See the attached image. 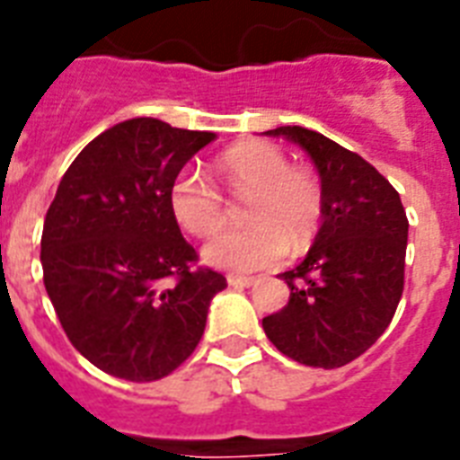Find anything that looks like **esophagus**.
I'll return each instance as SVG.
<instances>
[{
	"mask_svg": "<svg viewBox=\"0 0 460 460\" xmlns=\"http://www.w3.org/2000/svg\"><path fill=\"white\" fill-rule=\"evenodd\" d=\"M226 282H229V287H251L253 285V277H243V275H229L226 277Z\"/></svg>",
	"mask_w": 460,
	"mask_h": 460,
	"instance_id": "1",
	"label": "esophagus"
}]
</instances>
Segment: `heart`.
I'll return each instance as SVG.
<instances>
[{
  "label": "heart",
  "instance_id": "1",
  "mask_svg": "<svg viewBox=\"0 0 460 460\" xmlns=\"http://www.w3.org/2000/svg\"><path fill=\"white\" fill-rule=\"evenodd\" d=\"M217 181L243 202L248 226L229 229L205 245V261L231 272H253L306 251L323 219V185L311 168L289 164L279 146L243 142L215 161ZM171 212L192 236H212L224 224L226 199L212 181L181 173L171 185Z\"/></svg>",
  "mask_w": 460,
  "mask_h": 460
}]
</instances>
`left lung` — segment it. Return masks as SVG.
<instances>
[{
	"instance_id": "obj_1",
	"label": "left lung",
	"mask_w": 460,
	"mask_h": 460,
	"mask_svg": "<svg viewBox=\"0 0 460 460\" xmlns=\"http://www.w3.org/2000/svg\"><path fill=\"white\" fill-rule=\"evenodd\" d=\"M311 156L323 185V224L296 268L289 301L262 318L270 342L306 367L335 369L364 355L388 323L405 285L408 217L394 185L338 142L299 125L268 129Z\"/></svg>"
}]
</instances>
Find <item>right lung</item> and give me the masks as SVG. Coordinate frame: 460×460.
I'll return each mask as SVG.
<instances>
[{
	"label": "right lung",
	"mask_w": 460,
	"mask_h": 460,
	"mask_svg": "<svg viewBox=\"0 0 460 460\" xmlns=\"http://www.w3.org/2000/svg\"><path fill=\"white\" fill-rule=\"evenodd\" d=\"M215 132L132 118L84 146L59 181L40 238L43 282L69 342L111 376L146 384L202 340L226 277L171 212V185Z\"/></svg>",
	"instance_id": "obj_1"
}]
</instances>
